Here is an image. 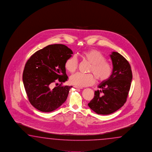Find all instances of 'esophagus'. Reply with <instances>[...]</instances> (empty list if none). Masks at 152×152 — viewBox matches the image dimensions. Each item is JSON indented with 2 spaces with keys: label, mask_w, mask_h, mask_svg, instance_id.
Returning <instances> with one entry per match:
<instances>
[{
  "label": "esophagus",
  "mask_w": 152,
  "mask_h": 152,
  "mask_svg": "<svg viewBox=\"0 0 152 152\" xmlns=\"http://www.w3.org/2000/svg\"><path fill=\"white\" fill-rule=\"evenodd\" d=\"M75 87L77 88H79V89H82L83 87H79V86H75Z\"/></svg>",
  "instance_id": "esophagus-1"
}]
</instances>
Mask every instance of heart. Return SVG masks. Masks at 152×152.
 Masks as SVG:
<instances>
[{
	"mask_svg": "<svg viewBox=\"0 0 152 152\" xmlns=\"http://www.w3.org/2000/svg\"><path fill=\"white\" fill-rule=\"evenodd\" d=\"M81 58L90 63L89 72L94 73L97 80L100 81L107 80L112 73V67L105 60V58L99 51L91 49L83 52ZM65 68L69 72H74L77 69L78 61L73 56L68 58L65 62ZM95 77L92 74H83L77 73L71 75L70 81L79 87H85L91 85L95 82Z\"/></svg>",
	"mask_w": 152,
	"mask_h": 152,
	"instance_id": "obj_1",
	"label": "heart"
}]
</instances>
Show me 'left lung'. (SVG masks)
I'll use <instances>...</instances> for the list:
<instances>
[{"mask_svg":"<svg viewBox=\"0 0 152 152\" xmlns=\"http://www.w3.org/2000/svg\"><path fill=\"white\" fill-rule=\"evenodd\" d=\"M113 69L110 77L103 81L94 91V98L88 107L97 114L109 115L116 111L126 102L129 94L132 72L128 61L117 52L110 55Z\"/></svg>","mask_w":152,"mask_h":152,"instance_id":"1","label":"left lung"}]
</instances>
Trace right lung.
<instances>
[{
	"mask_svg": "<svg viewBox=\"0 0 152 152\" xmlns=\"http://www.w3.org/2000/svg\"><path fill=\"white\" fill-rule=\"evenodd\" d=\"M72 54L66 45H51L35 52L26 62L23 84L30 103L36 109L52 112L67 99L72 86L61 85L68 80L65 62ZM57 80L61 84L52 89V84Z\"/></svg>",
	"mask_w": 152,
	"mask_h": 152,
	"instance_id": "obj_1",
	"label": "right lung"
}]
</instances>
